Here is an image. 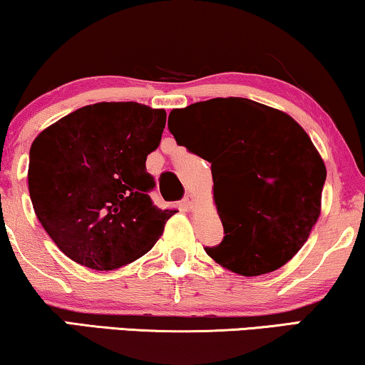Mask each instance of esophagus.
Instances as JSON below:
<instances>
[{
	"mask_svg": "<svg viewBox=\"0 0 365 365\" xmlns=\"http://www.w3.org/2000/svg\"><path fill=\"white\" fill-rule=\"evenodd\" d=\"M182 204H183V207H185V209L192 210V209H193V204H195V200H193V197L190 195V193H187V195L183 197Z\"/></svg>",
	"mask_w": 365,
	"mask_h": 365,
	"instance_id": "34e87169",
	"label": "esophagus"
}]
</instances>
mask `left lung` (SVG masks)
<instances>
[{
    "label": "left lung",
    "instance_id": "8db88e82",
    "mask_svg": "<svg viewBox=\"0 0 365 365\" xmlns=\"http://www.w3.org/2000/svg\"><path fill=\"white\" fill-rule=\"evenodd\" d=\"M170 116L178 145L212 163L225 236L207 255L241 276L284 266L320 217L327 178L305 129L283 110L244 98L202 101Z\"/></svg>",
    "mask_w": 365,
    "mask_h": 365
}]
</instances>
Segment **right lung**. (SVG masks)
<instances>
[{
  "instance_id": "obj_1",
  "label": "right lung",
  "mask_w": 365,
  "mask_h": 365,
  "mask_svg": "<svg viewBox=\"0 0 365 365\" xmlns=\"http://www.w3.org/2000/svg\"><path fill=\"white\" fill-rule=\"evenodd\" d=\"M165 109L98 103L67 114L31 143L29 190L40 224L72 261L110 271L136 261L177 210L153 205L146 156Z\"/></svg>"
}]
</instances>
